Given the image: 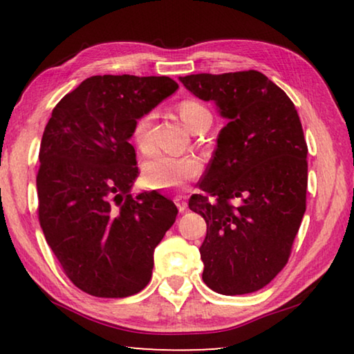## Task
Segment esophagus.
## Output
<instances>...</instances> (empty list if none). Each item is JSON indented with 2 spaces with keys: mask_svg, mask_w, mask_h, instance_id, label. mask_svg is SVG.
<instances>
[{
  "mask_svg": "<svg viewBox=\"0 0 354 354\" xmlns=\"http://www.w3.org/2000/svg\"><path fill=\"white\" fill-rule=\"evenodd\" d=\"M175 205L178 206L179 212H184L185 209H187V200H185V196L178 195V196H175Z\"/></svg>",
  "mask_w": 354,
  "mask_h": 354,
  "instance_id": "obj_1",
  "label": "esophagus"
}]
</instances>
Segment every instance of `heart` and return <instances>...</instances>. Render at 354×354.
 <instances>
[{
    "label": "heart",
    "mask_w": 354,
    "mask_h": 354,
    "mask_svg": "<svg viewBox=\"0 0 354 354\" xmlns=\"http://www.w3.org/2000/svg\"><path fill=\"white\" fill-rule=\"evenodd\" d=\"M179 113L190 129H194L203 115L209 113L205 106L198 101L185 100L179 104ZM151 123L153 113H145L136 120L133 127V140L137 148L148 153L153 148L151 142ZM203 170V160L195 154L173 156L165 153H156L143 165V179L151 189H179L196 178Z\"/></svg>",
    "instance_id": "heart-1"
}]
</instances>
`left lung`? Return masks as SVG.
<instances>
[{"label":"left lung","instance_id":"obj_1","mask_svg":"<svg viewBox=\"0 0 354 354\" xmlns=\"http://www.w3.org/2000/svg\"><path fill=\"white\" fill-rule=\"evenodd\" d=\"M179 81L227 120L200 184L206 194L189 200L207 225L203 281L221 295L256 292L284 268L306 211L308 147L298 112L254 70Z\"/></svg>","mask_w":354,"mask_h":354}]
</instances>
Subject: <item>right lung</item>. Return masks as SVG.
I'll list each match as a JSON object with an SVG mask.
<instances>
[{"label": "right lung", "mask_w": 354, "mask_h": 354, "mask_svg": "<svg viewBox=\"0 0 354 354\" xmlns=\"http://www.w3.org/2000/svg\"><path fill=\"white\" fill-rule=\"evenodd\" d=\"M169 76L103 75L59 101L44 131L39 220L76 287L93 297L140 292L154 248L175 223V203L158 192L131 195L139 175L129 143L137 118L178 91Z\"/></svg>", "instance_id": "right-lung-1"}]
</instances>
